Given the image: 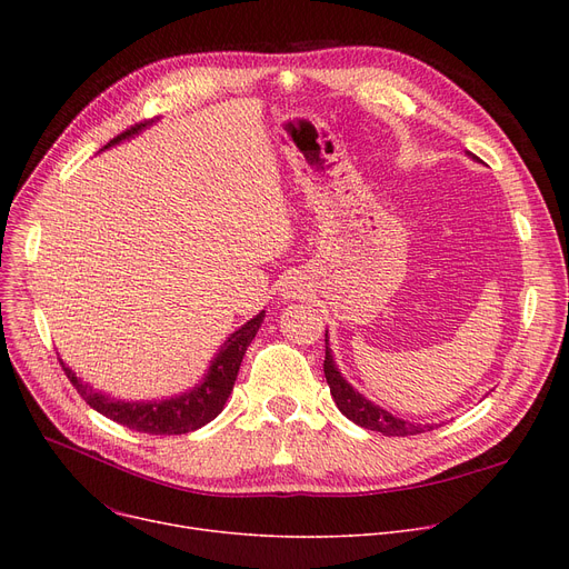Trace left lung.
<instances>
[{
	"label": "left lung",
	"mask_w": 569,
	"mask_h": 569,
	"mask_svg": "<svg viewBox=\"0 0 569 569\" xmlns=\"http://www.w3.org/2000/svg\"><path fill=\"white\" fill-rule=\"evenodd\" d=\"M472 159L477 161V157H472ZM322 369H325V378H327V385H330V392H332L337 408L357 427L380 431L382 436H415V433H425V431H431L438 427V425H415V422L401 420V417H395L392 412H387L385 408L376 406L365 395L357 392L355 387L341 376V371L335 362L327 330H325V365H322Z\"/></svg>",
	"instance_id": "obj_1"
}]
</instances>
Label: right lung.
<instances>
[{"mask_svg": "<svg viewBox=\"0 0 569 569\" xmlns=\"http://www.w3.org/2000/svg\"><path fill=\"white\" fill-rule=\"evenodd\" d=\"M149 124L152 122L136 124V127L127 129L124 133L112 138L103 149L138 136ZM262 320H264V311H260L249 322L239 327V330H234L226 339V343L219 348L204 378L196 387H191V390H187L182 395H174L170 399H161V401L114 399L101 390H94L92 385L82 382L73 373L71 367H67L62 360L59 362H62V369L69 376V380L73 382L78 395L97 412L106 415L108 420L122 425V427H129L133 431H140V433L182 436V433H189V431H196V429L209 425L223 410V406L232 392V385L237 380L239 365H242L244 352L251 346V341L256 339Z\"/></svg>", "mask_w": 569, "mask_h": 569, "instance_id": "right-lung-1", "label": "right lung"}]
</instances>
